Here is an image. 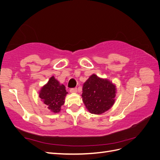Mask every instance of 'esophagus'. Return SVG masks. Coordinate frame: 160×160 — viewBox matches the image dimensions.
<instances>
[{
	"label": "esophagus",
	"instance_id": "34e87169",
	"mask_svg": "<svg viewBox=\"0 0 160 160\" xmlns=\"http://www.w3.org/2000/svg\"><path fill=\"white\" fill-rule=\"evenodd\" d=\"M77 89L75 88H71L70 89V92L71 93H77Z\"/></svg>",
	"mask_w": 160,
	"mask_h": 160
}]
</instances>
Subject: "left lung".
<instances>
[{
    "instance_id": "obj_1",
    "label": "left lung",
    "mask_w": 160,
    "mask_h": 160,
    "mask_svg": "<svg viewBox=\"0 0 160 160\" xmlns=\"http://www.w3.org/2000/svg\"><path fill=\"white\" fill-rule=\"evenodd\" d=\"M115 93V87L109 81L92 75L83 84L82 98L90 113L101 114L112 107Z\"/></svg>"
}]
</instances>
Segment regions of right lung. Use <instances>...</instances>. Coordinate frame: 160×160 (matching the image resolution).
Returning <instances> with one entry per match:
<instances>
[{"instance_id":"1","label":"right lung","mask_w":160,"mask_h":160,"mask_svg":"<svg viewBox=\"0 0 160 160\" xmlns=\"http://www.w3.org/2000/svg\"><path fill=\"white\" fill-rule=\"evenodd\" d=\"M67 93L65 87L60 85L59 81L52 77L47 84L41 89L39 98L52 112L58 113L61 110V105L65 103V98Z\"/></svg>"}]
</instances>
